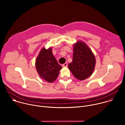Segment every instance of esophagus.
I'll use <instances>...</instances> for the list:
<instances>
[{
  "instance_id": "esophagus-1",
  "label": "esophagus",
  "mask_w": 125,
  "mask_h": 125,
  "mask_svg": "<svg viewBox=\"0 0 125 125\" xmlns=\"http://www.w3.org/2000/svg\"><path fill=\"white\" fill-rule=\"evenodd\" d=\"M67 66H68V64H67V62H66L65 63H64V64H63L62 65V66L64 67H67Z\"/></svg>"
}]
</instances>
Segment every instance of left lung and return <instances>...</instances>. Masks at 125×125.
<instances>
[{"mask_svg":"<svg viewBox=\"0 0 125 125\" xmlns=\"http://www.w3.org/2000/svg\"><path fill=\"white\" fill-rule=\"evenodd\" d=\"M95 63L94 53L84 42L79 41L74 45L73 60L68 68L76 79L82 81L91 76Z\"/></svg>","mask_w":125,"mask_h":125,"instance_id":"8db88e82","label":"left lung"}]
</instances>
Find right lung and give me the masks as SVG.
<instances>
[{"label": "right lung", "mask_w": 125, "mask_h": 125, "mask_svg": "<svg viewBox=\"0 0 125 125\" xmlns=\"http://www.w3.org/2000/svg\"><path fill=\"white\" fill-rule=\"evenodd\" d=\"M35 67L40 76L48 83L55 81L62 69L53 56L51 47L41 50L35 61Z\"/></svg>", "instance_id": "obj_1"}]
</instances>
